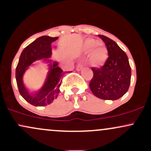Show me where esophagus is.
Returning <instances> with one entry per match:
<instances>
[{"instance_id": "1", "label": "esophagus", "mask_w": 151, "mask_h": 151, "mask_svg": "<svg viewBox=\"0 0 151 151\" xmlns=\"http://www.w3.org/2000/svg\"><path fill=\"white\" fill-rule=\"evenodd\" d=\"M82 68H83V65L80 63L78 64L77 66V71H80V70H82Z\"/></svg>"}]
</instances>
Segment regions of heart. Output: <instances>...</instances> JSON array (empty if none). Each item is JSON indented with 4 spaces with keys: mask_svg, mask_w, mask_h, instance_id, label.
Wrapping results in <instances>:
<instances>
[{
    "mask_svg": "<svg viewBox=\"0 0 151 151\" xmlns=\"http://www.w3.org/2000/svg\"><path fill=\"white\" fill-rule=\"evenodd\" d=\"M84 50L91 52L90 61L95 66L103 65L108 58V52L104 46L100 44L99 41L93 39H88L84 42Z\"/></svg>",
    "mask_w": 151,
    "mask_h": 151,
    "instance_id": "obj_1",
    "label": "heart"
}]
</instances>
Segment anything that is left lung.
<instances>
[{"instance_id":"1","label":"left lung","mask_w":151,"mask_h":151,"mask_svg":"<svg viewBox=\"0 0 151 151\" xmlns=\"http://www.w3.org/2000/svg\"><path fill=\"white\" fill-rule=\"evenodd\" d=\"M106 46L109 57L100 68H91L93 76L89 83L96 97L116 100L127 92L131 83V69L126 54L110 38L99 35Z\"/></svg>"}]
</instances>
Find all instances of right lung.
Wrapping results in <instances>:
<instances>
[{"label": "right lung", "instance_id": "right-lung-1", "mask_svg": "<svg viewBox=\"0 0 151 151\" xmlns=\"http://www.w3.org/2000/svg\"><path fill=\"white\" fill-rule=\"evenodd\" d=\"M58 39V37H51L42 36L22 50L15 70L17 85L20 95L30 104L35 106H45L55 100L60 93V86L65 75L57 62H51L52 42ZM43 58L49 63V72L43 87L35 93H30L24 85L22 77L26 70L32 62Z\"/></svg>", "mask_w": 151, "mask_h": 151}]
</instances>
